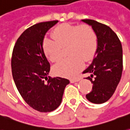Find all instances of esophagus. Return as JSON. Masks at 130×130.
Instances as JSON below:
<instances>
[{"mask_svg": "<svg viewBox=\"0 0 130 130\" xmlns=\"http://www.w3.org/2000/svg\"><path fill=\"white\" fill-rule=\"evenodd\" d=\"M80 80V77H77V78H75V79H72L70 80V82L72 83H76V82H78Z\"/></svg>", "mask_w": 130, "mask_h": 130, "instance_id": "obj_1", "label": "esophagus"}]
</instances>
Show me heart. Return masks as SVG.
<instances>
[{"label":"heart","mask_w":130,"mask_h":130,"mask_svg":"<svg viewBox=\"0 0 130 130\" xmlns=\"http://www.w3.org/2000/svg\"><path fill=\"white\" fill-rule=\"evenodd\" d=\"M51 38L43 41V50L50 61L61 58L62 47L68 46V58L54 66V72L59 76L73 77L83 68L85 61L94 58L98 49V38L94 30L87 25H59L51 32Z\"/></svg>","instance_id":"1"}]
</instances>
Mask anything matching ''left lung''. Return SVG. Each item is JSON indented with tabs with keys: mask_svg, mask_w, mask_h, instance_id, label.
<instances>
[{
	"mask_svg": "<svg viewBox=\"0 0 130 130\" xmlns=\"http://www.w3.org/2000/svg\"><path fill=\"white\" fill-rule=\"evenodd\" d=\"M92 26L98 38V49L91 65L83 73H87L93 85L86 98L95 104L107 102L120 83L122 72V47L116 33L106 25L90 19L82 20Z\"/></svg>",
	"mask_w": 130,
	"mask_h": 130,
	"instance_id": "left-lung-1",
	"label": "left lung"
}]
</instances>
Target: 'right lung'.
Here are the masks:
<instances>
[{
  "mask_svg": "<svg viewBox=\"0 0 130 130\" xmlns=\"http://www.w3.org/2000/svg\"><path fill=\"white\" fill-rule=\"evenodd\" d=\"M58 22L39 23L26 29L17 40L12 54V74L17 89L28 105L41 112L58 108L70 83L65 78L47 77L50 66L43 52V41L47 30Z\"/></svg>",
  "mask_w": 130,
  "mask_h": 130,
  "instance_id": "right-lung-1",
  "label": "right lung"
}]
</instances>
